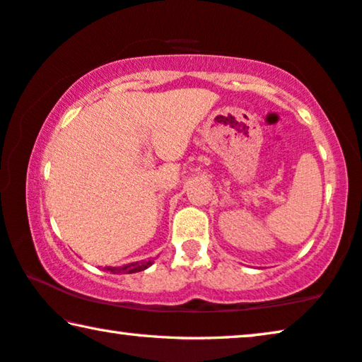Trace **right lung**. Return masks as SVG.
Returning <instances> with one entry per match:
<instances>
[{
  "label": "right lung",
  "mask_w": 362,
  "mask_h": 362,
  "mask_svg": "<svg viewBox=\"0 0 362 362\" xmlns=\"http://www.w3.org/2000/svg\"><path fill=\"white\" fill-rule=\"evenodd\" d=\"M151 265H153V260L133 262V263H128V265H123V267H105V269H107V272L113 273V274H128V273L143 272V269L149 268Z\"/></svg>",
  "instance_id": "right-lung-1"
}]
</instances>
